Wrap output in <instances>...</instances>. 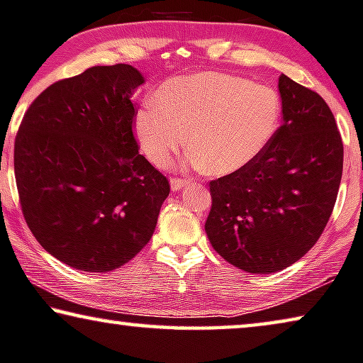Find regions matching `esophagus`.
Returning <instances> with one entry per match:
<instances>
[{"mask_svg":"<svg viewBox=\"0 0 363 363\" xmlns=\"http://www.w3.org/2000/svg\"><path fill=\"white\" fill-rule=\"evenodd\" d=\"M189 184V181L187 179H179V177H172L171 179V189L172 191H181L182 187H186Z\"/></svg>","mask_w":363,"mask_h":363,"instance_id":"obj_1","label":"esophagus"}]
</instances>
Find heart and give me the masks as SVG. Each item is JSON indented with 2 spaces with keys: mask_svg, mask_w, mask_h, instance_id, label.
<instances>
[{
  "mask_svg": "<svg viewBox=\"0 0 363 363\" xmlns=\"http://www.w3.org/2000/svg\"><path fill=\"white\" fill-rule=\"evenodd\" d=\"M282 104L272 88L226 73H192L167 79L135 128L143 153L169 164L189 147L203 171L228 174L256 160L279 127Z\"/></svg>",
  "mask_w": 363,
  "mask_h": 363,
  "instance_id": "b5f03b06",
  "label": "heart"
}]
</instances>
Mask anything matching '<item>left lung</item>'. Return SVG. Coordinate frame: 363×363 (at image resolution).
<instances>
[{"label": "left lung", "mask_w": 363, "mask_h": 363, "mask_svg": "<svg viewBox=\"0 0 363 363\" xmlns=\"http://www.w3.org/2000/svg\"><path fill=\"white\" fill-rule=\"evenodd\" d=\"M284 122L250 164L210 182L205 231L213 250L251 274L277 272L320 240L337 199L344 145L315 91L279 78Z\"/></svg>", "instance_id": "obj_1"}]
</instances>
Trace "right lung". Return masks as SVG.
<instances>
[{
    "label": "right lung",
    "mask_w": 363,
    "mask_h": 363,
    "mask_svg": "<svg viewBox=\"0 0 363 363\" xmlns=\"http://www.w3.org/2000/svg\"><path fill=\"white\" fill-rule=\"evenodd\" d=\"M145 79L117 63L57 81L14 142L26 223L47 252L84 272L122 267L151 240L169 181L138 153L132 96Z\"/></svg>",
    "instance_id": "right-lung-1"
}]
</instances>
